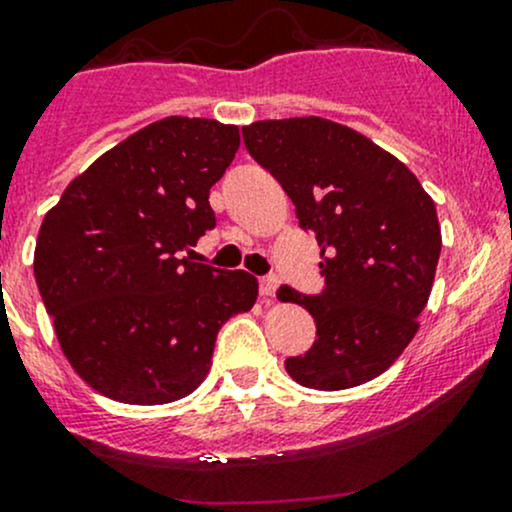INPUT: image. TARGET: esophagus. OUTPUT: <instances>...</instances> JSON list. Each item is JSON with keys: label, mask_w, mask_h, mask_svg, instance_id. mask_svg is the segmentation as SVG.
<instances>
[{"label": "esophagus", "mask_w": 512, "mask_h": 512, "mask_svg": "<svg viewBox=\"0 0 512 512\" xmlns=\"http://www.w3.org/2000/svg\"><path fill=\"white\" fill-rule=\"evenodd\" d=\"M261 298L266 302H271L273 298H276V290H278V278H261Z\"/></svg>", "instance_id": "1"}]
</instances>
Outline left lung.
Returning a JSON list of instances; mask_svg holds the SVG:
<instances>
[{
	"label": "left lung",
	"instance_id": "obj_1",
	"mask_svg": "<svg viewBox=\"0 0 512 512\" xmlns=\"http://www.w3.org/2000/svg\"><path fill=\"white\" fill-rule=\"evenodd\" d=\"M241 131L322 246L324 293L278 290L317 324V342L285 371L317 390L373 381L412 342L430 300L442 251L432 197L403 161L344 124L293 117Z\"/></svg>",
	"mask_w": 512,
	"mask_h": 512
}]
</instances>
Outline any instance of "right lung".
<instances>
[{
  "label": "right lung",
  "instance_id": "add662e5",
  "mask_svg": "<svg viewBox=\"0 0 512 512\" xmlns=\"http://www.w3.org/2000/svg\"><path fill=\"white\" fill-rule=\"evenodd\" d=\"M239 129L166 117L102 153L43 217L34 276L75 373L107 398L163 405L205 381L217 332L258 280L183 251L214 227L210 188Z\"/></svg>",
  "mask_w": 512,
  "mask_h": 512
}]
</instances>
